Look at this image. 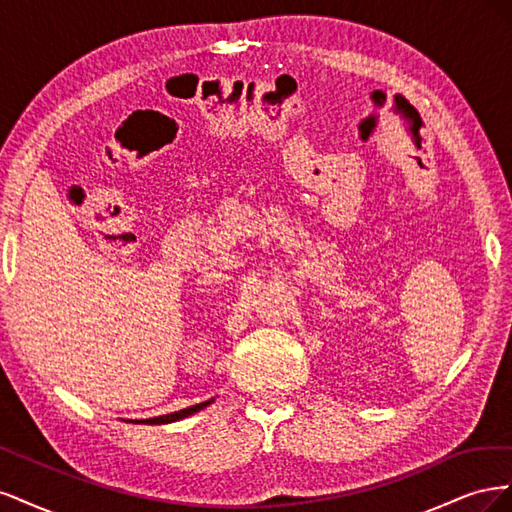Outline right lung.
Returning a JSON list of instances; mask_svg holds the SVG:
<instances>
[{
  "label": "right lung",
  "mask_w": 512,
  "mask_h": 512,
  "mask_svg": "<svg viewBox=\"0 0 512 512\" xmlns=\"http://www.w3.org/2000/svg\"><path fill=\"white\" fill-rule=\"evenodd\" d=\"M207 404H211V401H205V404L190 406V408L179 410V412H173V414H164V416H156V418H147V421H143V423H147V425H164V423H173V421H179V418H185V416H190V414H194V412H198V410H203ZM136 423H141V421H136Z\"/></svg>",
  "instance_id": "1"
}]
</instances>
